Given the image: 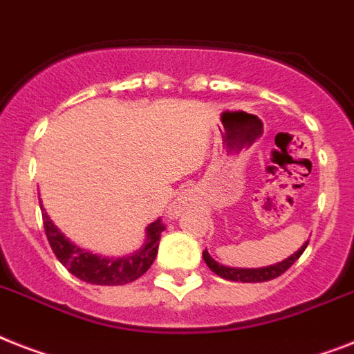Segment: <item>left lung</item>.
I'll return each mask as SVG.
<instances>
[{"instance_id": "obj_1", "label": "left lung", "mask_w": 354, "mask_h": 354, "mask_svg": "<svg viewBox=\"0 0 354 354\" xmlns=\"http://www.w3.org/2000/svg\"><path fill=\"white\" fill-rule=\"evenodd\" d=\"M306 242L304 245L298 249L295 254H291V257L287 258V260L280 261V263H277V266H269V267H260V269H232V267H225V266H220L216 260H212L211 254L207 251H203V260H205V263L209 266V269H211L212 272H216L218 277L225 278V280H231V281H267V280H272V278H278L280 274H283V272L289 269V267L295 263V261L298 260V258L301 257V252L306 251L307 247Z\"/></svg>"}]
</instances>
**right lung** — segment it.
Returning a JSON list of instances; mask_svg holds the SVG:
<instances>
[{
	"instance_id": "1",
	"label": "right lung",
	"mask_w": 354,
	"mask_h": 354,
	"mask_svg": "<svg viewBox=\"0 0 354 354\" xmlns=\"http://www.w3.org/2000/svg\"><path fill=\"white\" fill-rule=\"evenodd\" d=\"M41 216L45 234H47L48 243L53 247L57 260L62 261L74 277L87 281V283H94V286H123V283L138 280L142 274H145L156 258L160 236L165 229L162 220H156L147 227V240L140 251L134 252L132 257L109 260V258L96 257V254H91L80 247L73 245L50 222L47 212L43 211Z\"/></svg>"
}]
</instances>
